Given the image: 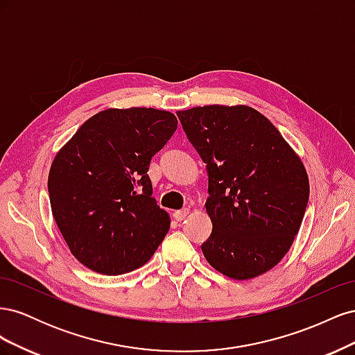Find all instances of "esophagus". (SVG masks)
I'll use <instances>...</instances> for the list:
<instances>
[{
	"label": "esophagus",
	"mask_w": 355,
	"mask_h": 355,
	"mask_svg": "<svg viewBox=\"0 0 355 355\" xmlns=\"http://www.w3.org/2000/svg\"><path fill=\"white\" fill-rule=\"evenodd\" d=\"M189 214V209H182V210H178L173 213V218L178 220V222H182L187 216Z\"/></svg>",
	"instance_id": "1"
}]
</instances>
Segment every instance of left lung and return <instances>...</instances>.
<instances>
[{"instance_id":"8db88e82","label":"left lung","mask_w":355,"mask_h":355,"mask_svg":"<svg viewBox=\"0 0 355 355\" xmlns=\"http://www.w3.org/2000/svg\"><path fill=\"white\" fill-rule=\"evenodd\" d=\"M206 163L213 223L201 250L234 280L270 271L292 245L309 198L302 161L261 112L245 105L178 111Z\"/></svg>"}]
</instances>
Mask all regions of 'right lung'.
Here are the masks:
<instances>
[{"label":"right lung","instance_id":"right-lung-1","mask_svg":"<svg viewBox=\"0 0 355 355\" xmlns=\"http://www.w3.org/2000/svg\"><path fill=\"white\" fill-rule=\"evenodd\" d=\"M176 128L168 111L105 110L89 118L53 159V218L71 253L89 270L130 272L164 240L170 218L153 197L148 168Z\"/></svg>","mask_w":355,"mask_h":355}]
</instances>
